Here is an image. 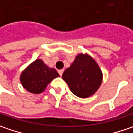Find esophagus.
Listing matches in <instances>:
<instances>
[{
  "label": "esophagus",
  "instance_id": "34e87169",
  "mask_svg": "<svg viewBox=\"0 0 133 133\" xmlns=\"http://www.w3.org/2000/svg\"><path fill=\"white\" fill-rule=\"evenodd\" d=\"M58 72H59V75L62 76V74H63V72H64V70H63V69H60V70H59V71H58Z\"/></svg>",
  "mask_w": 133,
  "mask_h": 133
}]
</instances>
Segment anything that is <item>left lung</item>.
Returning <instances> with one entry per match:
<instances>
[{"mask_svg": "<svg viewBox=\"0 0 133 133\" xmlns=\"http://www.w3.org/2000/svg\"><path fill=\"white\" fill-rule=\"evenodd\" d=\"M74 95L80 98L93 95L100 88L103 73L96 61L87 54H79L62 74Z\"/></svg>", "mask_w": 133, "mask_h": 133, "instance_id": "8db88e82", "label": "left lung"}]
</instances>
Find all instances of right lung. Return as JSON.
<instances>
[{
	"instance_id": "add662e5",
	"label": "right lung",
	"mask_w": 133,
	"mask_h": 133,
	"mask_svg": "<svg viewBox=\"0 0 133 133\" xmlns=\"http://www.w3.org/2000/svg\"><path fill=\"white\" fill-rule=\"evenodd\" d=\"M58 77L59 74L56 69L49 68L42 59H37L22 71L20 81L27 91L40 94L54 79Z\"/></svg>"
}]
</instances>
